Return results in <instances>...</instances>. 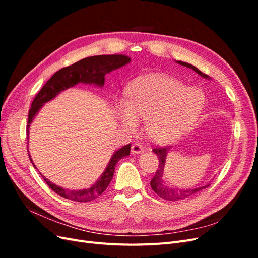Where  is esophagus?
Here are the masks:
<instances>
[{"mask_svg": "<svg viewBox=\"0 0 258 258\" xmlns=\"http://www.w3.org/2000/svg\"><path fill=\"white\" fill-rule=\"evenodd\" d=\"M143 152V146L140 143H135L131 146V154H141Z\"/></svg>", "mask_w": 258, "mask_h": 258, "instance_id": "obj_1", "label": "esophagus"}]
</instances>
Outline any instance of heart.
Listing matches in <instances>:
<instances>
[{
    "label": "heart",
    "mask_w": 258,
    "mask_h": 258,
    "mask_svg": "<svg viewBox=\"0 0 258 258\" xmlns=\"http://www.w3.org/2000/svg\"><path fill=\"white\" fill-rule=\"evenodd\" d=\"M205 95L171 77L150 75L132 84L127 101L117 103L116 115L129 130L137 119L146 120V132L156 142L167 143L188 128L201 114Z\"/></svg>",
    "instance_id": "b5f03b06"
}]
</instances>
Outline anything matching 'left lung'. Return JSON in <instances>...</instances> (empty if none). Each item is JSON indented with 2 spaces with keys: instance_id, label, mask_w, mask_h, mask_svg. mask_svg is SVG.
Instances as JSON below:
<instances>
[{
  "instance_id": "8db88e82",
  "label": "left lung",
  "mask_w": 258,
  "mask_h": 258,
  "mask_svg": "<svg viewBox=\"0 0 258 258\" xmlns=\"http://www.w3.org/2000/svg\"><path fill=\"white\" fill-rule=\"evenodd\" d=\"M178 64L184 66L186 68H190L192 69L195 72L198 73L200 76L202 77H206L208 79V75L202 73L200 70H198L196 67H194L189 63H186V62L183 61H177ZM169 151V147H155L153 152L157 155L158 160H159V166L157 171H156V173L154 175V177L152 178L151 181V187L152 189L158 195L159 197H161L162 199H166L169 201H177V200H182L185 198H188L191 195H195L197 191L207 188V187L210 185H206V186H202V187H198V188H189V189H176V188H172V187H169L167 186L163 181L161 179L162 177V173H163V168H165V163H166V157H167V154Z\"/></svg>"
}]
</instances>
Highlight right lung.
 Masks as SVG:
<instances>
[{"label":"right lung","instance_id":"obj_1","mask_svg":"<svg viewBox=\"0 0 258 258\" xmlns=\"http://www.w3.org/2000/svg\"><path fill=\"white\" fill-rule=\"evenodd\" d=\"M130 60L131 58H129L128 56H124V54H101V56H93L82 59L71 66L60 69L59 71L54 73L50 77V80L47 81V83L43 86V88L38 91L36 97L32 101L31 108L29 110L27 134L29 135L30 123L32 122L34 116L37 114L38 111H40V108L43 106V104L53 99L59 92L63 91L70 87H73V86L79 83L95 84L102 87L105 81V74L110 73L113 70L126 66L127 63H129ZM130 148L131 144L124 145L121 148H119V150L113 155L111 161L108 162V166L106 167L103 174L99 178V181L88 189H64L62 188V187L52 184L41 173L40 174L43 176L44 181L50 187L51 190L60 195L61 197L77 202H89L93 199L98 198L100 195L107 188L108 184H110L113 178L115 166L117 165L118 160H120L122 157H126V156L130 154ZM29 158L31 162L33 163L30 155Z\"/></svg>","mask_w":258,"mask_h":258}]
</instances>
